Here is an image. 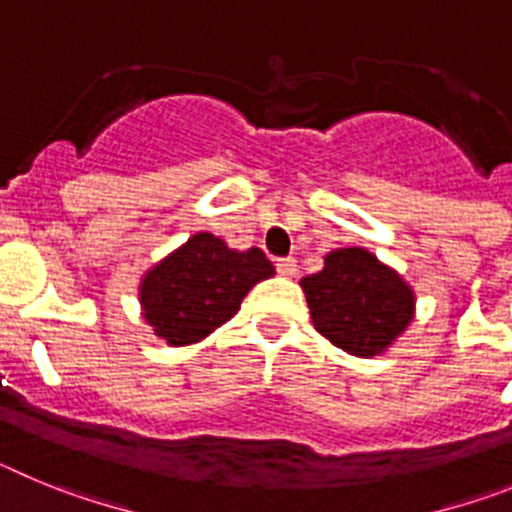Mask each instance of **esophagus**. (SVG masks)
<instances>
[{
    "instance_id": "obj_1",
    "label": "esophagus",
    "mask_w": 512,
    "mask_h": 512,
    "mask_svg": "<svg viewBox=\"0 0 512 512\" xmlns=\"http://www.w3.org/2000/svg\"><path fill=\"white\" fill-rule=\"evenodd\" d=\"M277 271L282 274V277H295L297 274V261L292 259V256H287V259H279L277 261Z\"/></svg>"
}]
</instances>
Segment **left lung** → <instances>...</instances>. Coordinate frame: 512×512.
<instances>
[{
  "label": "left lung",
  "instance_id": "obj_1",
  "mask_svg": "<svg viewBox=\"0 0 512 512\" xmlns=\"http://www.w3.org/2000/svg\"><path fill=\"white\" fill-rule=\"evenodd\" d=\"M320 336L354 356H374L413 320V292L364 248H338L302 279Z\"/></svg>",
  "mask_w": 512,
  "mask_h": 512
}]
</instances>
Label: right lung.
I'll return each instance as SVG.
<instances>
[{"label": "right lung", "instance_id": "add662e5", "mask_svg": "<svg viewBox=\"0 0 512 512\" xmlns=\"http://www.w3.org/2000/svg\"><path fill=\"white\" fill-rule=\"evenodd\" d=\"M271 274L274 266L259 248L238 253L215 235L197 233L146 274L143 318L171 346H187L233 318L248 289Z\"/></svg>", "mask_w": 512, "mask_h": 512}]
</instances>
